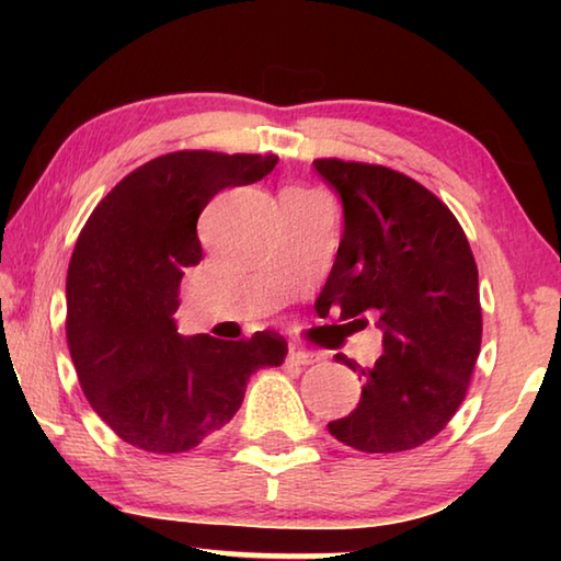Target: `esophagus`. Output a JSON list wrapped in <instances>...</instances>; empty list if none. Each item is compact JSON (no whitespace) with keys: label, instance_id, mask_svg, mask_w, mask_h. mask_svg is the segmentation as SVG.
I'll use <instances>...</instances> for the list:
<instances>
[{"label":"esophagus","instance_id":"34e87169","mask_svg":"<svg viewBox=\"0 0 561 561\" xmlns=\"http://www.w3.org/2000/svg\"><path fill=\"white\" fill-rule=\"evenodd\" d=\"M287 359L291 362V364H299V366H308V364H313L318 356L313 354V352H308V350H301V347H291L289 350V354H287Z\"/></svg>","mask_w":561,"mask_h":561}]
</instances>
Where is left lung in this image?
<instances>
[{
	"instance_id": "8db88e82",
	"label": "left lung",
	"mask_w": 561,
	"mask_h": 561,
	"mask_svg": "<svg viewBox=\"0 0 561 561\" xmlns=\"http://www.w3.org/2000/svg\"><path fill=\"white\" fill-rule=\"evenodd\" d=\"M337 190L344 233L320 299L352 330L376 316L383 354L359 374L362 400L330 434L364 453H400L446 428L468 396L482 344L478 262L444 202L378 163L316 159Z\"/></svg>"
}]
</instances>
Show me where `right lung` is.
<instances>
[{
	"label": "right lung",
	"mask_w": 561,
	"mask_h": 561,
	"mask_svg": "<svg viewBox=\"0 0 561 561\" xmlns=\"http://www.w3.org/2000/svg\"><path fill=\"white\" fill-rule=\"evenodd\" d=\"M274 163V153H163L83 224L67 270V347L93 412L125 444L161 456L199 446L241 408L250 374L284 362L287 340L272 330L226 342L178 335L173 320L183 274L202 260V209Z\"/></svg>",
	"instance_id": "1"
}]
</instances>
